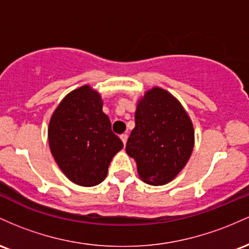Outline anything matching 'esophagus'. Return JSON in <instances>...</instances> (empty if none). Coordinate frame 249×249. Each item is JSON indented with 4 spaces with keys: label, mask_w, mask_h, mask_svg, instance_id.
Masks as SVG:
<instances>
[{
    "label": "esophagus",
    "mask_w": 249,
    "mask_h": 249,
    "mask_svg": "<svg viewBox=\"0 0 249 249\" xmlns=\"http://www.w3.org/2000/svg\"><path fill=\"white\" fill-rule=\"evenodd\" d=\"M120 138H121L122 142H124V144L127 143V140H128V135H127V134H122V135L120 136Z\"/></svg>",
    "instance_id": "obj_1"
}]
</instances>
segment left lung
I'll return each instance as SVG.
<instances>
[{
  "label": "left lung",
  "instance_id": "8db88e82",
  "mask_svg": "<svg viewBox=\"0 0 249 249\" xmlns=\"http://www.w3.org/2000/svg\"><path fill=\"white\" fill-rule=\"evenodd\" d=\"M194 148V128L182 105L154 87L140 100L135 128L125 152L136 161L139 177L153 186L170 182L186 166Z\"/></svg>",
  "mask_w": 249,
  "mask_h": 249
}]
</instances>
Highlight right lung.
Returning <instances> with one entry per match:
<instances>
[{"mask_svg":"<svg viewBox=\"0 0 249 249\" xmlns=\"http://www.w3.org/2000/svg\"><path fill=\"white\" fill-rule=\"evenodd\" d=\"M102 106L101 95L82 86L64 97L50 119V152L63 174L79 186L101 183L111 159L124 147Z\"/></svg>","mask_w":249,"mask_h":249,"instance_id":"obj_1","label":"right lung"}]
</instances>
